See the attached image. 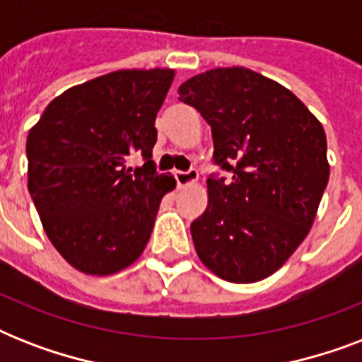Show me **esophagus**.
Returning <instances> with one entry per match:
<instances>
[{
	"instance_id": "obj_1",
	"label": "esophagus",
	"mask_w": 362,
	"mask_h": 362,
	"mask_svg": "<svg viewBox=\"0 0 362 362\" xmlns=\"http://www.w3.org/2000/svg\"><path fill=\"white\" fill-rule=\"evenodd\" d=\"M175 178H176V186L178 187H186V186H192L195 184L199 178V173L197 170H186V173H182V170H176L175 173Z\"/></svg>"
}]
</instances>
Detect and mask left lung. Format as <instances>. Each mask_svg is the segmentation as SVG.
Segmentation results:
<instances>
[{"label": "left lung", "mask_w": 362, "mask_h": 362, "mask_svg": "<svg viewBox=\"0 0 362 362\" xmlns=\"http://www.w3.org/2000/svg\"><path fill=\"white\" fill-rule=\"evenodd\" d=\"M180 101L209 122L214 161L209 206L192 223L199 259L221 280L253 284L274 274L312 229L329 182L321 122L286 86L246 67L187 78Z\"/></svg>", "instance_id": "1"}]
</instances>
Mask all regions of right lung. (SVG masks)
Listing matches in <instances>:
<instances>
[{
	"label": "right lung",
	"mask_w": 362,
	"mask_h": 362,
	"mask_svg": "<svg viewBox=\"0 0 362 362\" xmlns=\"http://www.w3.org/2000/svg\"><path fill=\"white\" fill-rule=\"evenodd\" d=\"M175 69H120L52 99L30 129L28 189L58 253L90 276L127 269L144 252L176 180L158 175L153 127ZM147 159L133 171L127 159Z\"/></svg>",
	"instance_id": "1"
}]
</instances>
